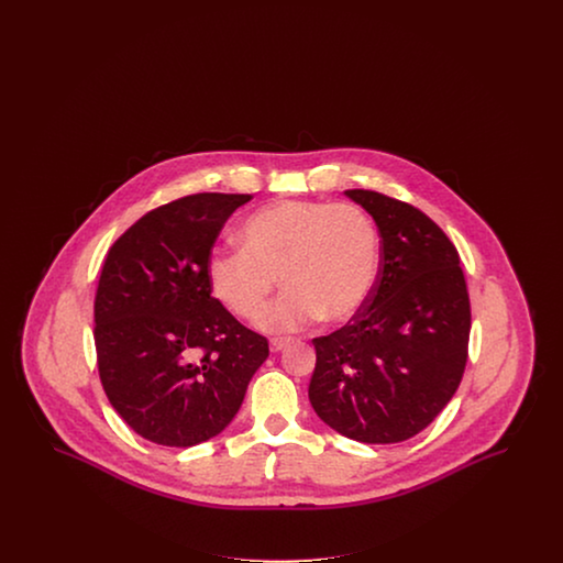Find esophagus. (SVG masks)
<instances>
[{
    "label": "esophagus",
    "mask_w": 563,
    "mask_h": 563,
    "mask_svg": "<svg viewBox=\"0 0 563 563\" xmlns=\"http://www.w3.org/2000/svg\"><path fill=\"white\" fill-rule=\"evenodd\" d=\"M287 340H278V338H274V340H269V350L272 352H280L283 349H287Z\"/></svg>",
    "instance_id": "34e87169"
}]
</instances>
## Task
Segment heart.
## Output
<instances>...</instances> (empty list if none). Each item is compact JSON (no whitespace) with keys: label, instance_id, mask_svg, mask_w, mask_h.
<instances>
[{"label":"heart","instance_id":"b5f03b06","mask_svg":"<svg viewBox=\"0 0 563 563\" xmlns=\"http://www.w3.org/2000/svg\"><path fill=\"white\" fill-rule=\"evenodd\" d=\"M239 249H217L207 262L214 297L239 319L262 314L269 295L287 289L260 327L269 333L301 331L354 319L374 291L379 232L374 219L350 202L276 200L249 214Z\"/></svg>","mask_w":563,"mask_h":563}]
</instances>
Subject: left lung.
I'll return each instance as SVG.
<instances>
[{
	"label": "left lung",
	"mask_w": 563,
	"mask_h": 563,
	"mask_svg": "<svg viewBox=\"0 0 563 563\" xmlns=\"http://www.w3.org/2000/svg\"><path fill=\"white\" fill-rule=\"evenodd\" d=\"M346 196L374 217L379 272L363 310L314 338L308 397L324 424L361 443H401L454 397L468 356L471 301L460 255L420 209L372 189Z\"/></svg>",
	"instance_id": "1"
}]
</instances>
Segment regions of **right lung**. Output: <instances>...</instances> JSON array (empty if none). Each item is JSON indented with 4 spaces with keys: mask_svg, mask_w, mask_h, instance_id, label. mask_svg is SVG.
I'll return each mask as SVG.
<instances>
[{
    "mask_svg": "<svg viewBox=\"0 0 563 563\" xmlns=\"http://www.w3.org/2000/svg\"><path fill=\"white\" fill-rule=\"evenodd\" d=\"M249 194H194L143 214L111 244L95 297L103 390L143 439L191 448L225 429L268 340L214 299L207 262Z\"/></svg>",
    "mask_w": 563,
    "mask_h": 563,
    "instance_id": "add662e5",
    "label": "right lung"
}]
</instances>
